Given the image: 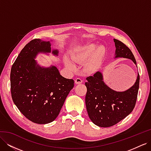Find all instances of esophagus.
Masks as SVG:
<instances>
[{
    "instance_id": "esophagus-1",
    "label": "esophagus",
    "mask_w": 151,
    "mask_h": 151,
    "mask_svg": "<svg viewBox=\"0 0 151 151\" xmlns=\"http://www.w3.org/2000/svg\"><path fill=\"white\" fill-rule=\"evenodd\" d=\"M75 83L76 84H81L83 83V80H82L81 78H77L75 80Z\"/></svg>"
}]
</instances>
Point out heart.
I'll use <instances>...</instances> for the list:
<instances>
[{"label":"heart","mask_w":151,"mask_h":151,"mask_svg":"<svg viewBox=\"0 0 151 151\" xmlns=\"http://www.w3.org/2000/svg\"><path fill=\"white\" fill-rule=\"evenodd\" d=\"M94 49L95 45L93 44L87 45L79 52L72 55V60L76 63H81L86 61L89 58L85 65V69L89 72L96 71L101 64L105 54V48L103 46H99L95 50ZM65 63L66 66L70 69L75 68L74 65L67 58L65 59Z\"/></svg>","instance_id":"heart-1"}]
</instances>
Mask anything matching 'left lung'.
Masks as SVG:
<instances>
[{"instance_id": "8db88e82", "label": "left lung", "mask_w": 151, "mask_h": 151, "mask_svg": "<svg viewBox=\"0 0 151 151\" xmlns=\"http://www.w3.org/2000/svg\"><path fill=\"white\" fill-rule=\"evenodd\" d=\"M115 58H129L137 65L135 58L130 48L118 40L114 39ZM86 106L89 117L95 125L109 127L116 124L129 115L135 106L139 88V74L134 85L130 89L117 92L103 82L100 72L86 78Z\"/></svg>"}]
</instances>
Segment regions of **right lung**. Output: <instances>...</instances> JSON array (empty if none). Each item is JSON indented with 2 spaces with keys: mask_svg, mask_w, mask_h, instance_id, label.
Wrapping results in <instances>:
<instances>
[{
  "mask_svg": "<svg viewBox=\"0 0 151 151\" xmlns=\"http://www.w3.org/2000/svg\"><path fill=\"white\" fill-rule=\"evenodd\" d=\"M50 42L31 40L22 48L11 70L13 102L26 118L38 124L53 122L74 88V81L62 77L57 68L41 67L35 58L40 52H51ZM54 55L58 51L53 50Z\"/></svg>",
  "mask_w": 151,
  "mask_h": 151,
  "instance_id": "obj_1",
  "label": "right lung"
}]
</instances>
